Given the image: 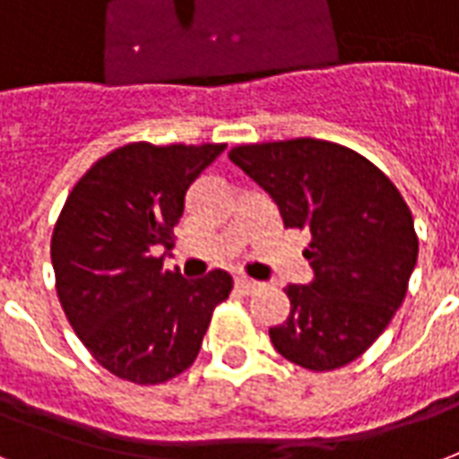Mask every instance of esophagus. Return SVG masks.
Listing matches in <instances>:
<instances>
[{"mask_svg":"<svg viewBox=\"0 0 459 459\" xmlns=\"http://www.w3.org/2000/svg\"><path fill=\"white\" fill-rule=\"evenodd\" d=\"M260 281H255V279H247V276H236V289L240 293H255L260 289Z\"/></svg>","mask_w":459,"mask_h":459,"instance_id":"obj_1","label":"esophagus"}]
</instances>
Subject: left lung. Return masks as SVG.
<instances>
[{
  "mask_svg": "<svg viewBox=\"0 0 459 459\" xmlns=\"http://www.w3.org/2000/svg\"><path fill=\"white\" fill-rule=\"evenodd\" d=\"M229 159L310 233L307 286L289 284L291 313L269 337L286 361L334 370L368 349L407 296L419 255L414 219L390 178L334 142L289 139L230 149Z\"/></svg>",
  "mask_w": 459,
  "mask_h": 459,
  "instance_id": "1",
  "label": "left lung"
}]
</instances>
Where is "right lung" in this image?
Returning a JSON list of instances; mask_svg holds the SVG:
<instances>
[{
	"label": "right lung",
	"instance_id": "1",
	"mask_svg": "<svg viewBox=\"0 0 459 459\" xmlns=\"http://www.w3.org/2000/svg\"><path fill=\"white\" fill-rule=\"evenodd\" d=\"M226 144L134 142L98 159L69 192L52 230L55 284L66 320L105 370L159 385L195 363L233 279L187 281L163 267L185 195Z\"/></svg>",
	"mask_w": 459,
	"mask_h": 459
}]
</instances>
